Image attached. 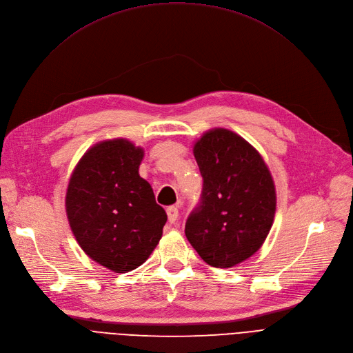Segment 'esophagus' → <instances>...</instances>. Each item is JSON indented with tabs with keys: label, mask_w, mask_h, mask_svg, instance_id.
<instances>
[{
	"label": "esophagus",
	"mask_w": 353,
	"mask_h": 353,
	"mask_svg": "<svg viewBox=\"0 0 353 353\" xmlns=\"http://www.w3.org/2000/svg\"><path fill=\"white\" fill-rule=\"evenodd\" d=\"M166 214H168V221H170L171 224H174L178 220V208L175 205L168 207Z\"/></svg>",
	"instance_id": "34e87169"
}]
</instances>
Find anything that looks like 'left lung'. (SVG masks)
I'll return each instance as SVG.
<instances>
[{"instance_id":"obj_1","label":"left lung","mask_w":353,"mask_h":353,"mask_svg":"<svg viewBox=\"0 0 353 353\" xmlns=\"http://www.w3.org/2000/svg\"><path fill=\"white\" fill-rule=\"evenodd\" d=\"M194 157L203 191L187 218L185 236L207 264L232 267L253 256L272 228L273 178L257 150L227 129L204 133Z\"/></svg>"}]
</instances>
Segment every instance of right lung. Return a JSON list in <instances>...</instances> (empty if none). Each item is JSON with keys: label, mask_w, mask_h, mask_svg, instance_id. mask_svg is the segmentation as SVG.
Listing matches in <instances>:
<instances>
[{"label": "right lung", "mask_w": 353, "mask_h": 353, "mask_svg": "<svg viewBox=\"0 0 353 353\" xmlns=\"http://www.w3.org/2000/svg\"><path fill=\"white\" fill-rule=\"evenodd\" d=\"M142 158L143 149L126 139L100 142L79 161L67 187L65 211L79 245L114 273L146 261L168 218L139 176Z\"/></svg>", "instance_id": "obj_1"}]
</instances>
